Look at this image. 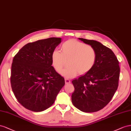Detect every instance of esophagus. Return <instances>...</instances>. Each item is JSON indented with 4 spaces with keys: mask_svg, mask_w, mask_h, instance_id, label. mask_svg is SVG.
Returning a JSON list of instances; mask_svg holds the SVG:
<instances>
[{
    "mask_svg": "<svg viewBox=\"0 0 131 131\" xmlns=\"http://www.w3.org/2000/svg\"><path fill=\"white\" fill-rule=\"evenodd\" d=\"M65 83L66 84H69V83H71V81L69 80H68V79H65Z\"/></svg>",
    "mask_w": 131,
    "mask_h": 131,
    "instance_id": "1",
    "label": "esophagus"
}]
</instances>
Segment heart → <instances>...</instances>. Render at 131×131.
<instances>
[{
  "instance_id": "heart-1",
  "label": "heart",
  "mask_w": 131,
  "mask_h": 131,
  "mask_svg": "<svg viewBox=\"0 0 131 131\" xmlns=\"http://www.w3.org/2000/svg\"><path fill=\"white\" fill-rule=\"evenodd\" d=\"M97 55L94 48L75 39H69L63 43L60 51L54 50L51 54V61L54 69L67 78L75 77L79 73L84 74L93 68Z\"/></svg>"
}]
</instances>
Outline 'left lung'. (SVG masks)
Here are the masks:
<instances>
[{"mask_svg":"<svg viewBox=\"0 0 131 131\" xmlns=\"http://www.w3.org/2000/svg\"><path fill=\"white\" fill-rule=\"evenodd\" d=\"M95 50L97 57L93 68L72 83L73 105L85 113H93L103 109L116 91L119 77V62L110 48L94 40L78 38Z\"/></svg>","mask_w":131,"mask_h":131,"instance_id":"left-lung-1","label":"left lung"}]
</instances>
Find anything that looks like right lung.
Instances as JSON below:
<instances>
[{"mask_svg":"<svg viewBox=\"0 0 131 131\" xmlns=\"http://www.w3.org/2000/svg\"><path fill=\"white\" fill-rule=\"evenodd\" d=\"M61 38H51L26 44L14 57L10 82L17 101L35 112L54 104L65 80L51 66V54Z\"/></svg>","mask_w":131,"mask_h":131,"instance_id":"obj_1","label":"right lung"}]
</instances>
